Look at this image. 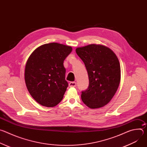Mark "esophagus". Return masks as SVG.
<instances>
[{"mask_svg": "<svg viewBox=\"0 0 147 147\" xmlns=\"http://www.w3.org/2000/svg\"><path fill=\"white\" fill-rule=\"evenodd\" d=\"M76 86V82H69V87H74Z\"/></svg>", "mask_w": 147, "mask_h": 147, "instance_id": "obj_1", "label": "esophagus"}]
</instances>
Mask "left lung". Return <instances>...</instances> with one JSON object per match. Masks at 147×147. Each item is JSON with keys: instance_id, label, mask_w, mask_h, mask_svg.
Instances as JSON below:
<instances>
[{"instance_id": "1", "label": "left lung", "mask_w": 147, "mask_h": 147, "mask_svg": "<svg viewBox=\"0 0 147 147\" xmlns=\"http://www.w3.org/2000/svg\"><path fill=\"white\" fill-rule=\"evenodd\" d=\"M84 63L89 77L88 89L81 99L91 109L102 108L111 100L119 86L120 65L116 54L108 47L90 44L76 49Z\"/></svg>"}]
</instances>
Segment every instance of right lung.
Here are the masks:
<instances>
[{"instance_id":"right-lung-1","label":"right lung","mask_w":147,"mask_h":147,"mask_svg":"<svg viewBox=\"0 0 147 147\" xmlns=\"http://www.w3.org/2000/svg\"><path fill=\"white\" fill-rule=\"evenodd\" d=\"M71 47L56 42L36 48L28 57L24 78L28 92L40 105L53 107L62 100L68 87L63 62Z\"/></svg>"}]
</instances>
